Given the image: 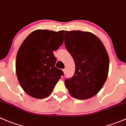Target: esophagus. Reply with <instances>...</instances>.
Wrapping results in <instances>:
<instances>
[{
	"label": "esophagus",
	"instance_id": "34e87169",
	"mask_svg": "<svg viewBox=\"0 0 126 126\" xmlns=\"http://www.w3.org/2000/svg\"><path fill=\"white\" fill-rule=\"evenodd\" d=\"M63 72L64 73H65V72H66V69L65 68L63 69Z\"/></svg>",
	"mask_w": 126,
	"mask_h": 126
}]
</instances>
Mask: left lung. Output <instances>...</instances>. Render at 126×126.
<instances>
[{
	"mask_svg": "<svg viewBox=\"0 0 126 126\" xmlns=\"http://www.w3.org/2000/svg\"><path fill=\"white\" fill-rule=\"evenodd\" d=\"M64 44L75 63V75L64 84L73 97L91 98L100 91L109 72L108 54L94 34L80 30L65 31Z\"/></svg>",
	"mask_w": 126,
	"mask_h": 126,
	"instance_id": "left-lung-1",
	"label": "left lung"
}]
</instances>
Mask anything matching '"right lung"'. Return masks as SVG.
Returning a JSON list of instances; mask_svg holds the SVG:
<instances>
[{
  "label": "right lung",
  "instance_id": "add662e5",
  "mask_svg": "<svg viewBox=\"0 0 126 126\" xmlns=\"http://www.w3.org/2000/svg\"><path fill=\"white\" fill-rule=\"evenodd\" d=\"M64 30H36L20 47L15 62L16 74L23 91L37 99L48 96L63 73L55 67L53 51L63 43Z\"/></svg>",
  "mask_w": 126,
  "mask_h": 126
}]
</instances>
